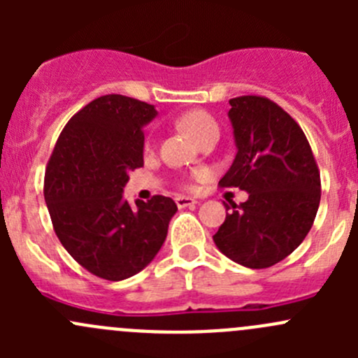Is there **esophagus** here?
<instances>
[{
    "label": "esophagus",
    "mask_w": 358,
    "mask_h": 358,
    "mask_svg": "<svg viewBox=\"0 0 358 358\" xmlns=\"http://www.w3.org/2000/svg\"><path fill=\"white\" fill-rule=\"evenodd\" d=\"M175 202L178 208H189V206L197 204L196 199H192V197H187V196H176Z\"/></svg>",
    "instance_id": "1"
}]
</instances>
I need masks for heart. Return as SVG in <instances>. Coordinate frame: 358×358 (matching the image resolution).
I'll use <instances>...</instances> for the list:
<instances>
[{
	"instance_id": "b5f03b06",
	"label": "heart",
	"mask_w": 358,
	"mask_h": 358,
	"mask_svg": "<svg viewBox=\"0 0 358 358\" xmlns=\"http://www.w3.org/2000/svg\"><path fill=\"white\" fill-rule=\"evenodd\" d=\"M178 124L182 126L183 131L189 133L192 138H196L197 142H202L206 135H209L211 131H218V124H216L215 119L204 110H189L185 114H182L178 117ZM192 187V185H187Z\"/></svg>"
}]
</instances>
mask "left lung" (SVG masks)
Masks as SVG:
<instances>
[{
    "instance_id": "obj_1",
    "label": "left lung",
    "mask_w": 358,
    "mask_h": 358,
    "mask_svg": "<svg viewBox=\"0 0 358 358\" xmlns=\"http://www.w3.org/2000/svg\"><path fill=\"white\" fill-rule=\"evenodd\" d=\"M237 156L218 185L239 187L249 199L225 204L216 248L248 268H268L310 232L320 202V173L298 122L266 96L230 99Z\"/></svg>"
}]
</instances>
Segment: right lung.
Instances as JSON below:
<instances>
[{
  "mask_svg": "<svg viewBox=\"0 0 358 358\" xmlns=\"http://www.w3.org/2000/svg\"><path fill=\"white\" fill-rule=\"evenodd\" d=\"M150 103L103 95L76 112L45 171V201L57 237L93 275L122 280L145 268L168 234L175 201L154 196L131 208L122 199L128 173L143 166Z\"/></svg>",
  "mask_w": 358,
  "mask_h": 358,
  "instance_id": "add662e5",
  "label": "right lung"
}]
</instances>
